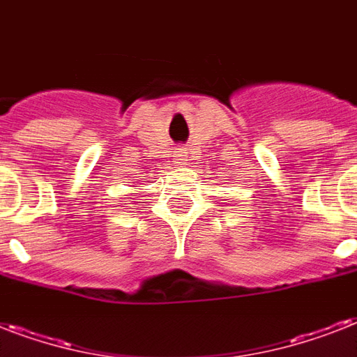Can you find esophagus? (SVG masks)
Listing matches in <instances>:
<instances>
[{
  "mask_svg": "<svg viewBox=\"0 0 357 357\" xmlns=\"http://www.w3.org/2000/svg\"><path fill=\"white\" fill-rule=\"evenodd\" d=\"M181 157H185V155H181Z\"/></svg>",
  "mask_w": 357,
  "mask_h": 357,
  "instance_id": "34e87169",
  "label": "esophagus"
}]
</instances>
